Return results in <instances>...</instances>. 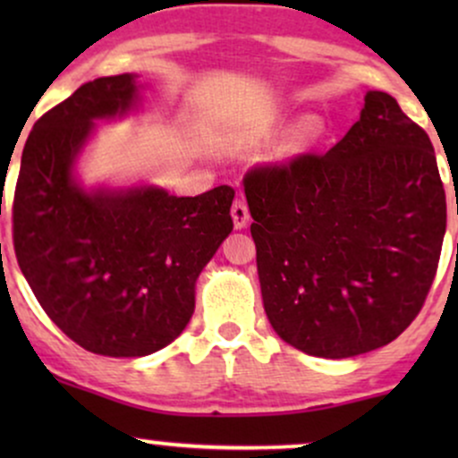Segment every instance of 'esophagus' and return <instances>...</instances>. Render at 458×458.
I'll return each instance as SVG.
<instances>
[{"mask_svg": "<svg viewBox=\"0 0 458 458\" xmlns=\"http://www.w3.org/2000/svg\"><path fill=\"white\" fill-rule=\"evenodd\" d=\"M233 222H234V228L241 230L245 228L247 222H250V211H247V204L243 198H236L233 202Z\"/></svg>", "mask_w": 458, "mask_h": 458, "instance_id": "1", "label": "esophagus"}]
</instances>
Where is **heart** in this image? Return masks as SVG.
Masks as SVG:
<instances>
[{
    "mask_svg": "<svg viewBox=\"0 0 458 458\" xmlns=\"http://www.w3.org/2000/svg\"><path fill=\"white\" fill-rule=\"evenodd\" d=\"M318 131H320V127H318L317 120H306V123H303L301 127L297 129L295 138H293L291 144H288V150H299V148H303V146L310 144V141L317 138Z\"/></svg>",
    "mask_w": 458,
    "mask_h": 458,
    "instance_id": "1",
    "label": "heart"
}]
</instances>
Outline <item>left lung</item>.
Returning a JSON list of instances; mask_svg holds the SVG:
<instances>
[{"instance_id": "left-lung-1", "label": "left lung", "mask_w": 458, "mask_h": 458, "mask_svg": "<svg viewBox=\"0 0 458 458\" xmlns=\"http://www.w3.org/2000/svg\"><path fill=\"white\" fill-rule=\"evenodd\" d=\"M262 303L303 353L355 357L422 310L445 234V191L427 131L370 90L334 148L254 165L243 178Z\"/></svg>"}]
</instances>
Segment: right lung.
<instances>
[{
	"mask_svg": "<svg viewBox=\"0 0 458 458\" xmlns=\"http://www.w3.org/2000/svg\"><path fill=\"white\" fill-rule=\"evenodd\" d=\"M138 105L135 75L98 77L40 115L25 141L13 241L31 293L72 343L141 357L182 334L196 280L233 233L234 189L196 198L159 187L83 191L72 176L94 120Z\"/></svg>",
	"mask_w": 458,
	"mask_h": 458,
	"instance_id": "1",
	"label": "right lung"
}]
</instances>
